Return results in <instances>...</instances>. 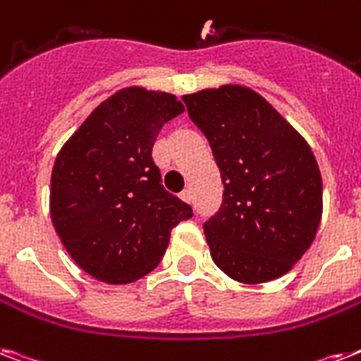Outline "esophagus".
<instances>
[{"label": "esophagus", "instance_id": "34e87169", "mask_svg": "<svg viewBox=\"0 0 361 361\" xmlns=\"http://www.w3.org/2000/svg\"><path fill=\"white\" fill-rule=\"evenodd\" d=\"M180 198H181V200H183V202H187V204H190V202H192V190L185 189V190H183V192H181V195H180Z\"/></svg>", "mask_w": 361, "mask_h": 361}]
</instances>
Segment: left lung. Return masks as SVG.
<instances>
[{"label":"left lung","mask_w":361,"mask_h":361,"mask_svg":"<svg viewBox=\"0 0 361 361\" xmlns=\"http://www.w3.org/2000/svg\"><path fill=\"white\" fill-rule=\"evenodd\" d=\"M221 171V209L204 224L211 257L243 283L283 276L312 247L323 180L304 137L256 90L222 85L185 94Z\"/></svg>","instance_id":"8db88e82"}]
</instances>
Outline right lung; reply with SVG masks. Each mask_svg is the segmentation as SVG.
I'll return each instance as SVG.
<instances>
[{
  "instance_id": "right-lung-1",
  "label": "right lung",
  "mask_w": 361,
  "mask_h": 361,
  "mask_svg": "<svg viewBox=\"0 0 361 361\" xmlns=\"http://www.w3.org/2000/svg\"><path fill=\"white\" fill-rule=\"evenodd\" d=\"M174 94L128 87L96 107L61 148L49 213L75 263L105 283H130L159 265L171 230L192 209L161 185L152 148L183 113Z\"/></svg>"
}]
</instances>
